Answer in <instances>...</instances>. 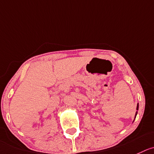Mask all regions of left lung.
Returning a JSON list of instances; mask_svg holds the SVG:
<instances>
[{"mask_svg": "<svg viewBox=\"0 0 154 154\" xmlns=\"http://www.w3.org/2000/svg\"><path fill=\"white\" fill-rule=\"evenodd\" d=\"M137 110H138V103H137ZM137 112H136V114H135V117H136V116H137Z\"/></svg>", "mask_w": 154, "mask_h": 154, "instance_id": "1", "label": "left lung"}]
</instances>
